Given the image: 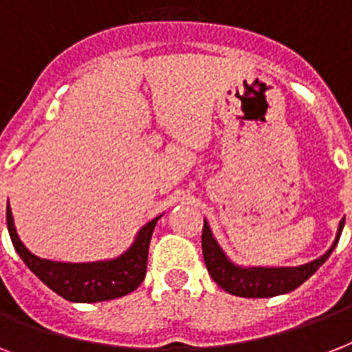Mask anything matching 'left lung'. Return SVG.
Listing matches in <instances>:
<instances>
[{"label": "left lung", "instance_id": "8db88e82", "mask_svg": "<svg viewBox=\"0 0 352 352\" xmlns=\"http://www.w3.org/2000/svg\"><path fill=\"white\" fill-rule=\"evenodd\" d=\"M345 217L340 221L338 232L334 237L333 245L323 256L300 267H239L232 263L219 243L215 241L214 234L210 230L208 221L204 219L203 226V256L210 276L221 289L228 294L239 298H272V296L287 294L305 283L323 263L327 261L340 241L344 230Z\"/></svg>", "mask_w": 352, "mask_h": 352}]
</instances>
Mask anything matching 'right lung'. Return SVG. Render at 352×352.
<instances>
[{"label": "right lung", "mask_w": 352, "mask_h": 352, "mask_svg": "<svg viewBox=\"0 0 352 352\" xmlns=\"http://www.w3.org/2000/svg\"><path fill=\"white\" fill-rule=\"evenodd\" d=\"M159 219L160 215L146 223L138 230L133 245L115 259L93 263H62L41 259L21 243L14 226L12 210L7 204V228L19 257L49 289L62 296L63 300L74 303L115 300L138 289V285L146 278L149 241Z\"/></svg>", "instance_id": "right-lung-1"}]
</instances>
